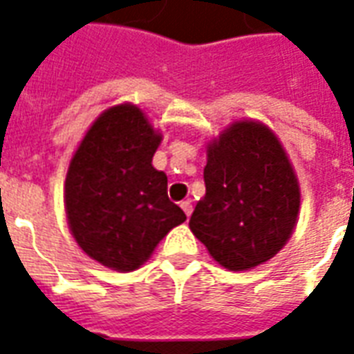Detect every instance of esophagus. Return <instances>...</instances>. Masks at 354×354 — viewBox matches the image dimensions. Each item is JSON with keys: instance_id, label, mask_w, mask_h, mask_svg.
Masks as SVG:
<instances>
[{"instance_id": "34e87169", "label": "esophagus", "mask_w": 354, "mask_h": 354, "mask_svg": "<svg viewBox=\"0 0 354 354\" xmlns=\"http://www.w3.org/2000/svg\"><path fill=\"white\" fill-rule=\"evenodd\" d=\"M180 209L185 211V215H187V216L192 215V203H190V200H185V202H180Z\"/></svg>"}]
</instances>
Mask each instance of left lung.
I'll list each match as a JSON object with an SVG mask.
<instances>
[{
	"label": "left lung",
	"mask_w": 354,
	"mask_h": 354,
	"mask_svg": "<svg viewBox=\"0 0 354 354\" xmlns=\"http://www.w3.org/2000/svg\"><path fill=\"white\" fill-rule=\"evenodd\" d=\"M205 196L190 230L230 272L273 259L292 236L300 183L279 138L259 120H236L207 143Z\"/></svg>",
	"instance_id": "obj_1"
}]
</instances>
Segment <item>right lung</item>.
<instances>
[{"instance_id": "1", "label": "right lung", "mask_w": 354, "mask_h": 354, "mask_svg": "<svg viewBox=\"0 0 354 354\" xmlns=\"http://www.w3.org/2000/svg\"><path fill=\"white\" fill-rule=\"evenodd\" d=\"M162 143L143 111L120 103L95 118L69 162L64 205L84 254L117 272L151 259L167 232L187 221L167 198V177L152 166Z\"/></svg>"}]
</instances>
